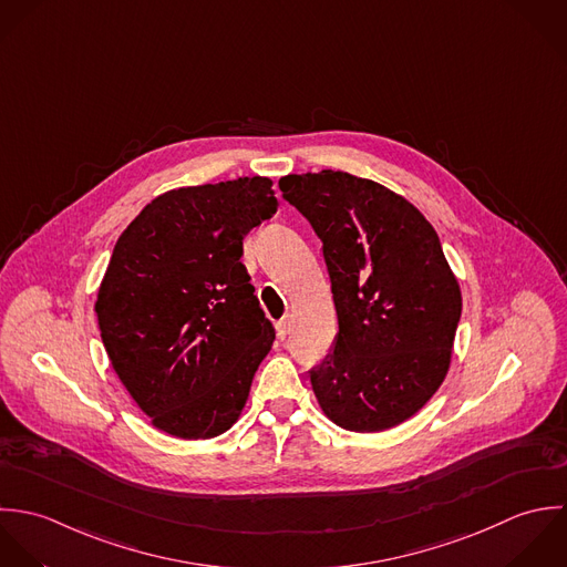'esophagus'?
<instances>
[{
	"label": "esophagus",
	"mask_w": 567,
	"mask_h": 567,
	"mask_svg": "<svg viewBox=\"0 0 567 567\" xmlns=\"http://www.w3.org/2000/svg\"><path fill=\"white\" fill-rule=\"evenodd\" d=\"M276 331H278V338H280V340H285V338L289 336V331H291V322H289V318L280 320V322L276 324Z\"/></svg>",
	"instance_id": "34e87169"
}]
</instances>
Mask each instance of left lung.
I'll use <instances>...</instances> for the list:
<instances>
[{"mask_svg":"<svg viewBox=\"0 0 567 567\" xmlns=\"http://www.w3.org/2000/svg\"><path fill=\"white\" fill-rule=\"evenodd\" d=\"M278 186L320 236L331 278L340 333L311 370L322 412L359 434L405 423L443 385L462 313L436 229L405 197L343 171Z\"/></svg>","mask_w":567,"mask_h":567,"instance_id":"left-lung-1","label":"left lung"}]
</instances>
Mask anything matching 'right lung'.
<instances>
[{
  "label": "right lung",
  "mask_w": 567,
  "mask_h": 567,
  "mask_svg": "<svg viewBox=\"0 0 567 567\" xmlns=\"http://www.w3.org/2000/svg\"><path fill=\"white\" fill-rule=\"evenodd\" d=\"M269 177L155 197L115 243L96 316L114 372L159 432L208 441L243 414L274 343L243 238L276 213Z\"/></svg>",
  "instance_id": "obj_1"
}]
</instances>
